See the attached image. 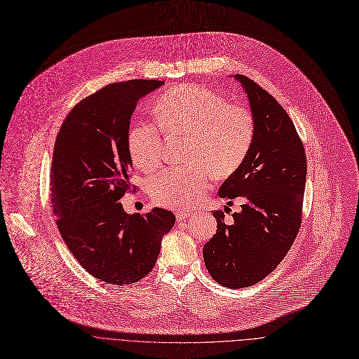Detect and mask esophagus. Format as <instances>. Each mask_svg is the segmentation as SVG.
<instances>
[{
    "instance_id": "obj_1",
    "label": "esophagus",
    "mask_w": 359,
    "mask_h": 359,
    "mask_svg": "<svg viewBox=\"0 0 359 359\" xmlns=\"http://www.w3.org/2000/svg\"><path fill=\"white\" fill-rule=\"evenodd\" d=\"M191 212L189 210H178L177 213H175V217H177V221L178 222H182V221H185V219H188L189 217H191Z\"/></svg>"
}]
</instances>
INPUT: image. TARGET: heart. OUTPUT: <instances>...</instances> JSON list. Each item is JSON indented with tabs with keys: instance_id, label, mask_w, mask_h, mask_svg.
I'll return each instance as SVG.
<instances>
[{
	"instance_id": "obj_1",
	"label": "heart",
	"mask_w": 359,
	"mask_h": 359,
	"mask_svg": "<svg viewBox=\"0 0 359 359\" xmlns=\"http://www.w3.org/2000/svg\"><path fill=\"white\" fill-rule=\"evenodd\" d=\"M156 117L167 138L185 137L187 167H170L150 180L153 199L165 208L185 209L210 188L212 174L226 178L245 161L255 137V116L246 106L226 100L203 86L184 83L168 89L156 103ZM133 164L151 171L163 160L164 141L150 123H137L127 134Z\"/></svg>"
}]
</instances>
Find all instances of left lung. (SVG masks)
Here are the masks:
<instances>
[{
  "instance_id": "obj_1",
  "label": "left lung",
  "mask_w": 359,
  "mask_h": 359,
  "mask_svg": "<svg viewBox=\"0 0 359 359\" xmlns=\"http://www.w3.org/2000/svg\"><path fill=\"white\" fill-rule=\"evenodd\" d=\"M235 79L248 95L256 130L245 161L218 194L243 205L232 224L222 210L213 212L218 229L203 246V262L221 285L242 289L263 280L290 250L302 225L307 160L287 111L252 79Z\"/></svg>"
}]
</instances>
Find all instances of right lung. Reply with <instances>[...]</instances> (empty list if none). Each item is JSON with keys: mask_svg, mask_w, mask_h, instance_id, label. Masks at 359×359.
I'll list each match as a JSON object with an SVG mask.
<instances>
[{"mask_svg": "<svg viewBox=\"0 0 359 359\" xmlns=\"http://www.w3.org/2000/svg\"><path fill=\"white\" fill-rule=\"evenodd\" d=\"M163 83L133 79L104 86L70 110L55 141L50 196L60 236L83 269L113 285L144 278L175 224L167 209L128 215L118 202L134 189L127 150L131 114Z\"/></svg>", "mask_w": 359, "mask_h": 359, "instance_id": "right-lung-1", "label": "right lung"}]
</instances>
